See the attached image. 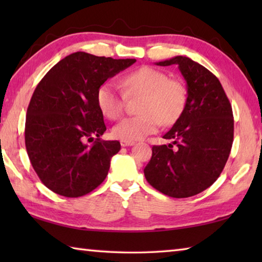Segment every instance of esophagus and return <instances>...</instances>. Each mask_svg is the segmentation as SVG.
Here are the masks:
<instances>
[{
    "instance_id": "1",
    "label": "esophagus",
    "mask_w": 262,
    "mask_h": 262,
    "mask_svg": "<svg viewBox=\"0 0 262 262\" xmlns=\"http://www.w3.org/2000/svg\"><path fill=\"white\" fill-rule=\"evenodd\" d=\"M120 144L122 147H130V145H134L135 142L134 141H127V140H121Z\"/></svg>"
}]
</instances>
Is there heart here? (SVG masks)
Masks as SVG:
<instances>
[{"label": "heart", "mask_w": 262, "mask_h": 262, "mask_svg": "<svg viewBox=\"0 0 262 262\" xmlns=\"http://www.w3.org/2000/svg\"><path fill=\"white\" fill-rule=\"evenodd\" d=\"M121 84L128 97L142 96L140 115L125 118L112 129L114 137L137 141L156 132L159 126L173 125L187 106L185 84L168 78L163 70L143 66L126 74ZM126 95L113 82H105L97 91V104L106 118L117 120L125 110Z\"/></svg>", "instance_id": "1"}]
</instances>
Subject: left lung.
<instances>
[{"label":"left lung","instance_id":"1","mask_svg":"<svg viewBox=\"0 0 262 262\" xmlns=\"http://www.w3.org/2000/svg\"><path fill=\"white\" fill-rule=\"evenodd\" d=\"M177 64L187 83L183 115L163 137L173 142L154 145L144 167L148 183L171 198H189L215 183L227 164L233 142L231 104L214 74L186 56L157 62Z\"/></svg>","mask_w":262,"mask_h":262}]
</instances>
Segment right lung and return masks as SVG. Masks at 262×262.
I'll use <instances>...</instances> for the list:
<instances>
[{
  "label": "right lung",
  "mask_w": 262,
  "mask_h": 262,
  "mask_svg": "<svg viewBox=\"0 0 262 262\" xmlns=\"http://www.w3.org/2000/svg\"><path fill=\"white\" fill-rule=\"evenodd\" d=\"M135 62L76 52L57 62L39 82L26 112L25 147L47 188L78 198L105 180L111 158L121 145L100 139L106 126L97 91Z\"/></svg>",
  "instance_id": "obj_1"
}]
</instances>
